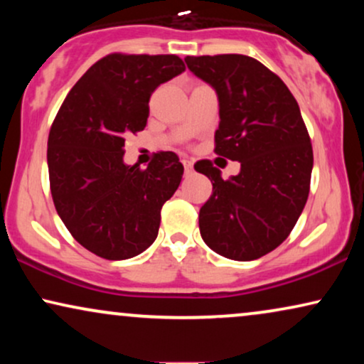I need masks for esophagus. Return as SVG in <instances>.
<instances>
[{
  "instance_id": "esophagus-1",
  "label": "esophagus",
  "mask_w": 364,
  "mask_h": 364,
  "mask_svg": "<svg viewBox=\"0 0 364 364\" xmlns=\"http://www.w3.org/2000/svg\"><path fill=\"white\" fill-rule=\"evenodd\" d=\"M182 164H183V168H186V173H192V171H193L192 161H188V159L183 157L182 159Z\"/></svg>"
}]
</instances>
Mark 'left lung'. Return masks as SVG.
I'll return each instance as SVG.
<instances>
[{
  "instance_id": "left-lung-1",
  "label": "left lung",
  "mask_w": 364,
  "mask_h": 364,
  "mask_svg": "<svg viewBox=\"0 0 364 364\" xmlns=\"http://www.w3.org/2000/svg\"><path fill=\"white\" fill-rule=\"evenodd\" d=\"M186 63L218 94L215 154L242 166L227 181L212 161L193 166L212 182L198 213L200 235L218 255L257 260L285 242L301 215L313 168L310 134L290 89L257 59L217 54Z\"/></svg>"
}]
</instances>
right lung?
<instances>
[{
    "label": "right lung",
    "mask_w": 364,
    "mask_h": 364,
    "mask_svg": "<svg viewBox=\"0 0 364 364\" xmlns=\"http://www.w3.org/2000/svg\"><path fill=\"white\" fill-rule=\"evenodd\" d=\"M186 71L176 54L111 53L68 92L48 137L49 188L74 240L106 260H126L152 245L162 205L183 166L157 152L147 168L122 162L127 134L144 131L149 99Z\"/></svg>",
    "instance_id": "1"
}]
</instances>
